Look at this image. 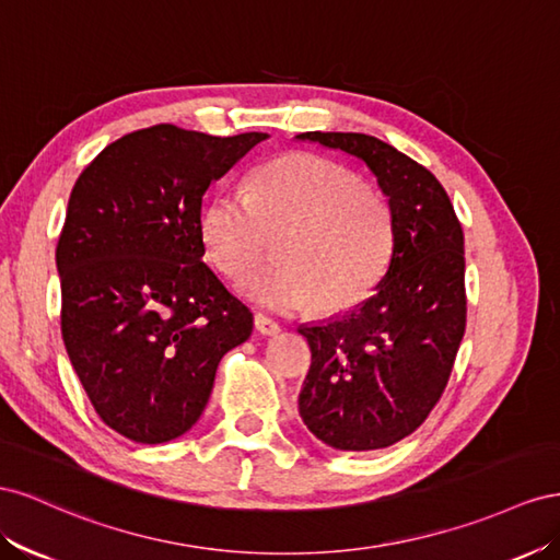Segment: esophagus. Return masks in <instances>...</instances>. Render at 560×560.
I'll return each instance as SVG.
<instances>
[{"label": "esophagus", "instance_id": "34e87169", "mask_svg": "<svg viewBox=\"0 0 560 560\" xmlns=\"http://www.w3.org/2000/svg\"><path fill=\"white\" fill-rule=\"evenodd\" d=\"M255 330H258L260 335H277V332H281V326L277 322H271L269 316L255 314Z\"/></svg>", "mask_w": 560, "mask_h": 560}]
</instances>
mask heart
I'll return each instance as SVG.
<instances>
[{"label":"heart","instance_id":"heart-1","mask_svg":"<svg viewBox=\"0 0 560 560\" xmlns=\"http://www.w3.org/2000/svg\"><path fill=\"white\" fill-rule=\"evenodd\" d=\"M201 238L228 277L246 275L279 238V262L242 279V295L271 312L314 302L316 312L338 314L357 307L385 277L394 215L389 201L351 171L293 152L255 173L248 197L220 191L206 203Z\"/></svg>","mask_w":560,"mask_h":560}]
</instances>
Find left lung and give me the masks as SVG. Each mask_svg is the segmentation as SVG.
I'll return each mask as SVG.
<instances>
[{"mask_svg": "<svg viewBox=\"0 0 560 560\" xmlns=\"http://www.w3.org/2000/svg\"><path fill=\"white\" fill-rule=\"evenodd\" d=\"M373 171L394 215V253L375 295L300 326L312 349L300 418L338 451H377L418 429L448 385L467 326L465 234L443 185L365 133L307 131Z\"/></svg>", "mask_w": 560, "mask_h": 560, "instance_id": "left-lung-1", "label": "left lung"}]
</instances>
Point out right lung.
I'll list each match as a JSON object with an SVG mask.
<instances>
[{"instance_id": "obj_1", "label": "right lung", "mask_w": 560, "mask_h": 560, "mask_svg": "<svg viewBox=\"0 0 560 560\" xmlns=\"http://www.w3.org/2000/svg\"><path fill=\"white\" fill-rule=\"evenodd\" d=\"M265 138L150 126L72 187L56 248L62 342L101 420L136 443L189 431L220 359L250 338V310L203 262L201 199Z\"/></svg>"}]
</instances>
